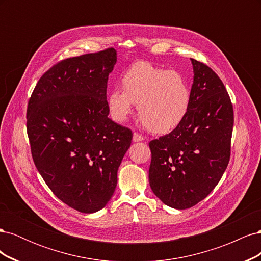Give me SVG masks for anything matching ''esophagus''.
Wrapping results in <instances>:
<instances>
[{
  "instance_id": "obj_1",
  "label": "esophagus",
  "mask_w": 261,
  "mask_h": 261,
  "mask_svg": "<svg viewBox=\"0 0 261 261\" xmlns=\"http://www.w3.org/2000/svg\"><path fill=\"white\" fill-rule=\"evenodd\" d=\"M144 140V137L139 135L138 133H134L133 135V141H135V143H138V141H143Z\"/></svg>"
}]
</instances>
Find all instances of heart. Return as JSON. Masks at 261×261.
Segmentation results:
<instances>
[{
	"label": "heart",
	"instance_id": "1",
	"mask_svg": "<svg viewBox=\"0 0 261 261\" xmlns=\"http://www.w3.org/2000/svg\"><path fill=\"white\" fill-rule=\"evenodd\" d=\"M122 90L108 94L110 116L125 123L137 105L138 115L158 134H167L184 122L192 103V92L184 76L176 70L153 66L148 62L132 65L121 80Z\"/></svg>",
	"mask_w": 261,
	"mask_h": 261
}]
</instances>
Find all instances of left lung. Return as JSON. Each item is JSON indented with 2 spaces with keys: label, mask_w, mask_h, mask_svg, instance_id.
<instances>
[{
  "label": "left lung",
  "mask_w": 261,
  "mask_h": 261,
  "mask_svg": "<svg viewBox=\"0 0 261 261\" xmlns=\"http://www.w3.org/2000/svg\"><path fill=\"white\" fill-rule=\"evenodd\" d=\"M192 103L177 128L151 140L149 184L163 203L188 209L212 192L230 161L233 106L219 76L191 59Z\"/></svg>",
  "instance_id": "1"
}]
</instances>
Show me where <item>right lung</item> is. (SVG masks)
I'll list each match as a JSON object with an SVG mask.
<instances>
[{
    "mask_svg": "<svg viewBox=\"0 0 261 261\" xmlns=\"http://www.w3.org/2000/svg\"><path fill=\"white\" fill-rule=\"evenodd\" d=\"M110 48L59 62L39 80L27 109L31 154L42 178L70 208L93 213L111 199L133 138L109 115Z\"/></svg>",
    "mask_w": 261,
    "mask_h": 261,
    "instance_id": "obj_1",
    "label": "right lung"
}]
</instances>
